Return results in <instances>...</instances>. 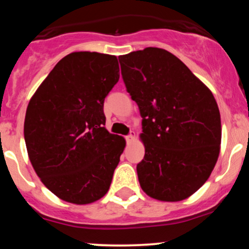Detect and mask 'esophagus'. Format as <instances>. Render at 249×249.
<instances>
[{"label":"esophagus","mask_w":249,"mask_h":249,"mask_svg":"<svg viewBox=\"0 0 249 249\" xmlns=\"http://www.w3.org/2000/svg\"><path fill=\"white\" fill-rule=\"evenodd\" d=\"M136 138V133L134 132H131L130 134H128V136H126V142H133V139Z\"/></svg>","instance_id":"34e87169"}]
</instances>
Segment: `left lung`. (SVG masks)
<instances>
[{
	"mask_svg": "<svg viewBox=\"0 0 249 249\" xmlns=\"http://www.w3.org/2000/svg\"><path fill=\"white\" fill-rule=\"evenodd\" d=\"M119 62L142 118V190L160 201L186 199L207 181L219 158L221 121L212 91L160 48L132 51Z\"/></svg>",
	"mask_w": 249,
	"mask_h": 249,
	"instance_id": "8db88e82",
	"label": "left lung"
}]
</instances>
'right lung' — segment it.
Instances as JSON below:
<instances>
[{
  "label": "right lung",
  "mask_w": 249,
  "mask_h": 249,
  "mask_svg": "<svg viewBox=\"0 0 249 249\" xmlns=\"http://www.w3.org/2000/svg\"><path fill=\"white\" fill-rule=\"evenodd\" d=\"M118 79L116 56L76 51L57 63L30 98L28 156L44 186L64 201L91 204L110 188L126 142L104 127L103 107Z\"/></svg>",
  "instance_id": "1"
}]
</instances>
